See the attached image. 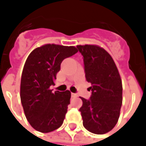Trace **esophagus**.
I'll list each match as a JSON object with an SVG mask.
<instances>
[{
  "mask_svg": "<svg viewBox=\"0 0 146 146\" xmlns=\"http://www.w3.org/2000/svg\"><path fill=\"white\" fill-rule=\"evenodd\" d=\"M72 97H73V98H76V97H77V94H72Z\"/></svg>",
  "mask_w": 146,
  "mask_h": 146,
  "instance_id": "1",
  "label": "esophagus"
}]
</instances>
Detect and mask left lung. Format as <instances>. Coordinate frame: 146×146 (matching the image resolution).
Here are the masks:
<instances>
[{"label": "left lung", "mask_w": 146, "mask_h": 146, "mask_svg": "<svg viewBox=\"0 0 146 146\" xmlns=\"http://www.w3.org/2000/svg\"><path fill=\"white\" fill-rule=\"evenodd\" d=\"M84 60L86 81L91 83L90 99L81 98L83 125L95 134H104L117 122L122 104V83L108 52L97 45H77Z\"/></svg>", "instance_id": "obj_1"}]
</instances>
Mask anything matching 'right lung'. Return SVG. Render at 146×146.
Returning <instances> with one entry per match:
<instances>
[{"label": "right lung", "mask_w": 146, "mask_h": 146, "mask_svg": "<svg viewBox=\"0 0 146 146\" xmlns=\"http://www.w3.org/2000/svg\"><path fill=\"white\" fill-rule=\"evenodd\" d=\"M77 52L73 46L44 44L29 55L21 80V101L33 129L49 133L64 121L71 98L69 90L52 92L56 73L64 59Z\"/></svg>", "instance_id": "obj_1"}]
</instances>
